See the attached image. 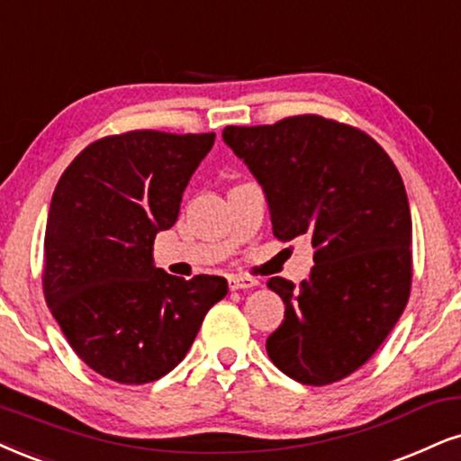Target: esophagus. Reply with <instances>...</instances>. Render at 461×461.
Listing matches in <instances>:
<instances>
[{
    "label": "esophagus",
    "instance_id": "34e87169",
    "mask_svg": "<svg viewBox=\"0 0 461 461\" xmlns=\"http://www.w3.org/2000/svg\"><path fill=\"white\" fill-rule=\"evenodd\" d=\"M254 286H258V280H254V277H243V276L229 277L230 291H246V288H254Z\"/></svg>",
    "mask_w": 461,
    "mask_h": 461
}]
</instances>
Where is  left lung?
<instances>
[{
    "label": "left lung",
    "instance_id": "obj_1",
    "mask_svg": "<svg viewBox=\"0 0 461 461\" xmlns=\"http://www.w3.org/2000/svg\"><path fill=\"white\" fill-rule=\"evenodd\" d=\"M224 143L263 185L274 235L308 237L314 267L299 286L271 277L286 305L269 359L301 384L357 372L400 321L412 284L404 181L372 136L321 115L226 126Z\"/></svg>",
    "mask_w": 461,
    "mask_h": 461
}]
</instances>
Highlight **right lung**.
<instances>
[{"label":"right lung","instance_id":"obj_1","mask_svg":"<svg viewBox=\"0 0 461 461\" xmlns=\"http://www.w3.org/2000/svg\"><path fill=\"white\" fill-rule=\"evenodd\" d=\"M215 134L158 130L94 140L64 170L44 232L42 288L68 344L122 384L162 378L184 361L203 318L229 293L153 265V241L177 221L181 194Z\"/></svg>","mask_w":461,"mask_h":461}]
</instances>
